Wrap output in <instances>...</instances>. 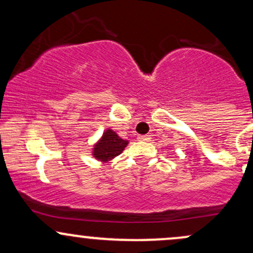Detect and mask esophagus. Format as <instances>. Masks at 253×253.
<instances>
[{
    "label": "esophagus",
    "mask_w": 253,
    "mask_h": 253,
    "mask_svg": "<svg viewBox=\"0 0 253 253\" xmlns=\"http://www.w3.org/2000/svg\"><path fill=\"white\" fill-rule=\"evenodd\" d=\"M138 139L139 141H150V135H138Z\"/></svg>",
    "instance_id": "esophagus-1"
}]
</instances>
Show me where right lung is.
<instances>
[{"mask_svg": "<svg viewBox=\"0 0 253 253\" xmlns=\"http://www.w3.org/2000/svg\"><path fill=\"white\" fill-rule=\"evenodd\" d=\"M127 145H128V140L120 138L115 130L107 128L92 146L91 155L96 161L107 163L121 155Z\"/></svg>", "mask_w": 253, "mask_h": 253, "instance_id": "right-lung-1", "label": "right lung"}]
</instances>
